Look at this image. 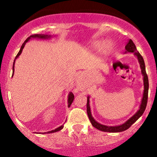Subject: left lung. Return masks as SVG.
<instances>
[{"mask_svg": "<svg viewBox=\"0 0 157 157\" xmlns=\"http://www.w3.org/2000/svg\"><path fill=\"white\" fill-rule=\"evenodd\" d=\"M125 50L126 52H133L134 53V55L137 57L138 58L139 63H140V68H141V72L142 74L144 76V96L143 99H142L141 105H140V109L137 111V113L134 115H133L131 118H130L128 121H126L124 124H121V125L118 126H114V127H109V126L102 125V124H99L97 121H96L94 120V118L92 117L91 112H90V101H89V97L87 98V103H86V112H87V115L89 117V119H90V122H91L92 125L94 128H97L98 130L102 131H105V132H121V131H124L125 130H127L142 115L144 112L145 109H146L147 104V99H148V90H149V82H148V77H147V74L146 73V69H145V64L144 61L143 57L141 56L140 53L137 52V48H136L135 45L134 44L133 41L131 39H130L129 42H128V44L125 46Z\"/></svg>", "mask_w": 157, "mask_h": 157, "instance_id": "1", "label": "left lung"}]
</instances>
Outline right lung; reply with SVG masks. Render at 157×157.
<instances>
[{
    "instance_id": "obj_1",
    "label": "right lung",
    "mask_w": 157,
    "mask_h": 157,
    "mask_svg": "<svg viewBox=\"0 0 157 157\" xmlns=\"http://www.w3.org/2000/svg\"><path fill=\"white\" fill-rule=\"evenodd\" d=\"M49 36H48V35H40V34H36V35H32V36H30L29 37V38H27V39H26V40L24 42H23V45H22L21 48H20V52H18V54H17V56H16L15 59H17V58H18L19 55H20V54H21L22 51H23V48H24L25 44H26V42H27L28 41H29V39H31V38H39V39H46V38H48ZM14 63H15V61H14V62H13V71H14ZM74 94H73L72 93H70V94H69V96H68V107L71 106V103H72V102H73V101H74ZM63 128H64V126L61 125V126H60L59 128H56V129L53 130V131H49V132H48V133H54V132H57V131H60V130L62 129Z\"/></svg>"
}]
</instances>
